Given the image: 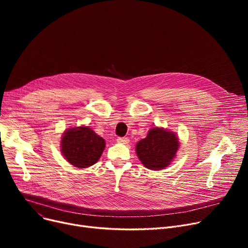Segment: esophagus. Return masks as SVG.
Listing matches in <instances>:
<instances>
[{"label": "esophagus", "instance_id": "34e87169", "mask_svg": "<svg viewBox=\"0 0 248 248\" xmlns=\"http://www.w3.org/2000/svg\"><path fill=\"white\" fill-rule=\"evenodd\" d=\"M116 141L119 142V144H122V145H127L129 142V140L127 138H119L116 140Z\"/></svg>", "mask_w": 248, "mask_h": 248}]
</instances>
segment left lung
<instances>
[{
    "label": "left lung",
    "mask_w": 248,
    "mask_h": 248,
    "mask_svg": "<svg viewBox=\"0 0 248 248\" xmlns=\"http://www.w3.org/2000/svg\"><path fill=\"white\" fill-rule=\"evenodd\" d=\"M179 147L180 141L174 132L155 126L136 145V153L144 167L160 171L174 161Z\"/></svg>",
    "instance_id": "obj_1"
}]
</instances>
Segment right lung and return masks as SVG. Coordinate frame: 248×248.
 <instances>
[{
    "label": "right lung",
    "mask_w": 248,
    "mask_h": 248,
    "mask_svg": "<svg viewBox=\"0 0 248 248\" xmlns=\"http://www.w3.org/2000/svg\"><path fill=\"white\" fill-rule=\"evenodd\" d=\"M63 157L72 166L84 169L94 165L106 148V140L89 126L65 129L60 140Z\"/></svg>",
    "instance_id": "obj_1"
}]
</instances>
